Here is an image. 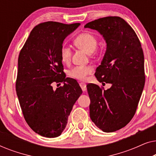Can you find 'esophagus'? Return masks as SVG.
Instances as JSON below:
<instances>
[{"mask_svg":"<svg viewBox=\"0 0 156 156\" xmlns=\"http://www.w3.org/2000/svg\"><path fill=\"white\" fill-rule=\"evenodd\" d=\"M80 85L81 88H82V91H86V90H87L86 84H84V83H80Z\"/></svg>","mask_w":156,"mask_h":156,"instance_id":"34e87169","label":"esophagus"}]
</instances>
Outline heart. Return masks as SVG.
I'll list each match as a JSON object with an SVG mask.
<instances>
[{
  "instance_id": "1",
  "label": "heart",
  "mask_w": 156,
  "mask_h": 156,
  "mask_svg": "<svg viewBox=\"0 0 156 156\" xmlns=\"http://www.w3.org/2000/svg\"><path fill=\"white\" fill-rule=\"evenodd\" d=\"M74 43L78 48L84 50L87 54H91L97 48V37L89 33H84L78 35L74 40ZM72 52L69 47L62 45L59 51V56L63 63H67L71 59ZM92 72V68L89 66H76L69 72L71 77L79 80H86L87 76Z\"/></svg>"
}]
</instances>
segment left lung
Segmentation results:
<instances>
[{
  "mask_svg": "<svg viewBox=\"0 0 156 156\" xmlns=\"http://www.w3.org/2000/svg\"><path fill=\"white\" fill-rule=\"evenodd\" d=\"M99 32L106 43L95 76L112 87L103 90L97 84L87 86L91 121L109 133L126 126L135 114L145 84L144 55L135 31L123 18L110 16L84 25Z\"/></svg>",
  "mask_w": 156,
  "mask_h": 156,
  "instance_id": "8db88e82",
  "label": "left lung"
}]
</instances>
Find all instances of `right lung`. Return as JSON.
I'll list each match as a JSON object with an SVG mask.
<instances>
[{
  "label": "right lung",
  "instance_id": "right-lung-1",
  "mask_svg": "<svg viewBox=\"0 0 156 156\" xmlns=\"http://www.w3.org/2000/svg\"><path fill=\"white\" fill-rule=\"evenodd\" d=\"M80 23L49 21L32 30L18 57L16 92L24 118L35 133L60 136L74 104L82 94L76 80L66 78L59 51ZM53 82H63L54 90Z\"/></svg>",
  "mask_w": 156,
  "mask_h": 156
}]
</instances>
